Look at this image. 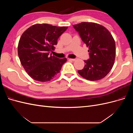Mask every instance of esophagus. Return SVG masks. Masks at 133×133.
I'll list each match as a JSON object with an SVG mask.
<instances>
[{
  "label": "esophagus",
  "instance_id": "obj_1",
  "mask_svg": "<svg viewBox=\"0 0 133 133\" xmlns=\"http://www.w3.org/2000/svg\"><path fill=\"white\" fill-rule=\"evenodd\" d=\"M68 59L69 60H71V61H73V62L75 61V60H76L75 59H71V58H68Z\"/></svg>",
  "mask_w": 133,
  "mask_h": 133
}]
</instances>
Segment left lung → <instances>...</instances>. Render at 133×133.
Returning <instances> with one entry per match:
<instances>
[{"label":"left lung","mask_w":133,"mask_h":133,"mask_svg":"<svg viewBox=\"0 0 133 133\" xmlns=\"http://www.w3.org/2000/svg\"><path fill=\"white\" fill-rule=\"evenodd\" d=\"M82 41L89 47V59L78 73L87 80L102 79L113 66L116 49L113 37L107 29L98 24L82 22L73 25Z\"/></svg>","instance_id":"obj_1"}]
</instances>
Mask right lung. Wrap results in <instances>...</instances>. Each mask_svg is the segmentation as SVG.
Wrapping results in <instances>:
<instances>
[{
	"instance_id": "add662e5",
	"label": "right lung",
	"mask_w": 133,
	"mask_h": 133,
	"mask_svg": "<svg viewBox=\"0 0 133 133\" xmlns=\"http://www.w3.org/2000/svg\"><path fill=\"white\" fill-rule=\"evenodd\" d=\"M68 26L48 24H35L27 29L20 38L18 52L22 65L31 78L46 82L56 76L66 59L52 56L54 45Z\"/></svg>"
}]
</instances>
